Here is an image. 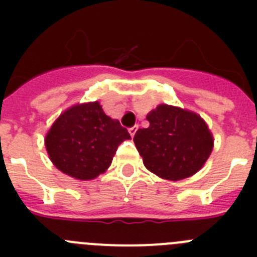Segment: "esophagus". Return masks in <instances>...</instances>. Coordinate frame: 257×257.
Wrapping results in <instances>:
<instances>
[{
  "label": "esophagus",
  "instance_id": "esophagus-1",
  "mask_svg": "<svg viewBox=\"0 0 257 257\" xmlns=\"http://www.w3.org/2000/svg\"><path fill=\"white\" fill-rule=\"evenodd\" d=\"M138 128H139V126H138V124H135V126L130 127V128H128V133H130V135H131V136L135 135L136 131H138Z\"/></svg>",
  "mask_w": 257,
  "mask_h": 257
}]
</instances>
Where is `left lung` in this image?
Wrapping results in <instances>:
<instances>
[{"instance_id": "8db88e82", "label": "left lung", "mask_w": 257, "mask_h": 257, "mask_svg": "<svg viewBox=\"0 0 257 257\" xmlns=\"http://www.w3.org/2000/svg\"><path fill=\"white\" fill-rule=\"evenodd\" d=\"M147 119L149 127L136 131L134 142L149 171L176 181L196 174L207 161L213 140L196 113L162 104Z\"/></svg>"}]
</instances>
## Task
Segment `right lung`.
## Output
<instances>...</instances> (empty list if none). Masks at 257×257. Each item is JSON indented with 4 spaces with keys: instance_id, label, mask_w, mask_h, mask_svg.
Here are the masks:
<instances>
[{
    "instance_id": "obj_1",
    "label": "right lung",
    "mask_w": 257,
    "mask_h": 257,
    "mask_svg": "<svg viewBox=\"0 0 257 257\" xmlns=\"http://www.w3.org/2000/svg\"><path fill=\"white\" fill-rule=\"evenodd\" d=\"M124 139H130L128 131L95 101L63 113L45 143L52 163L60 171L79 180H90L108 169Z\"/></svg>"
}]
</instances>
